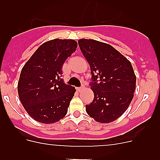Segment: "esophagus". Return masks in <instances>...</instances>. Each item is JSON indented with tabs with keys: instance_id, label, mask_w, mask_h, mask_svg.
I'll use <instances>...</instances> for the list:
<instances>
[{
	"instance_id": "obj_1",
	"label": "esophagus",
	"mask_w": 160,
	"mask_h": 160,
	"mask_svg": "<svg viewBox=\"0 0 160 160\" xmlns=\"http://www.w3.org/2000/svg\"><path fill=\"white\" fill-rule=\"evenodd\" d=\"M85 87H77V90L78 91H82V90H84Z\"/></svg>"
}]
</instances>
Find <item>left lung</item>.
I'll return each mask as SVG.
<instances>
[{"label": "left lung", "instance_id": "8db88e82", "mask_svg": "<svg viewBox=\"0 0 160 160\" xmlns=\"http://www.w3.org/2000/svg\"><path fill=\"white\" fill-rule=\"evenodd\" d=\"M78 46L90 67L94 100L87 114L102 123L114 122L128 108L134 97L136 77L130 61L109 44L80 39Z\"/></svg>", "mask_w": 160, "mask_h": 160}]
</instances>
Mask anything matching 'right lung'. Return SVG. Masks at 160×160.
<instances>
[{
  "label": "right lung",
  "instance_id": "1",
  "mask_svg": "<svg viewBox=\"0 0 160 160\" xmlns=\"http://www.w3.org/2000/svg\"><path fill=\"white\" fill-rule=\"evenodd\" d=\"M77 46V42L71 39L46 42L22 68L18 95L25 111L38 122L54 123L67 114L76 90L61 78L62 68Z\"/></svg>",
  "mask_w": 160,
  "mask_h": 160
}]
</instances>
